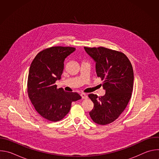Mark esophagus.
Here are the masks:
<instances>
[{"label":"esophagus","instance_id":"1","mask_svg":"<svg viewBox=\"0 0 159 159\" xmlns=\"http://www.w3.org/2000/svg\"><path fill=\"white\" fill-rule=\"evenodd\" d=\"M80 95H81V97L82 99H87L88 98V96L85 93H82Z\"/></svg>","mask_w":159,"mask_h":159}]
</instances>
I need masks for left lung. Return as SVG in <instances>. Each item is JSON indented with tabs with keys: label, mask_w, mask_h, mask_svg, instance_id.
I'll use <instances>...</instances> for the list:
<instances>
[{
	"label": "left lung",
	"mask_w": 159,
	"mask_h": 159,
	"mask_svg": "<svg viewBox=\"0 0 159 159\" xmlns=\"http://www.w3.org/2000/svg\"><path fill=\"white\" fill-rule=\"evenodd\" d=\"M84 49L95 60L97 75L103 80L101 85L106 90L103 96L88 95L94 103L89 115L94 123L107 125L121 115L129 101L134 80L133 66L121 52L102 47Z\"/></svg>",
	"instance_id": "8db88e82"
}]
</instances>
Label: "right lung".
Here are the masks:
<instances>
[{
	"label": "right lung",
	"instance_id": "add662e5",
	"mask_svg": "<svg viewBox=\"0 0 159 159\" xmlns=\"http://www.w3.org/2000/svg\"><path fill=\"white\" fill-rule=\"evenodd\" d=\"M75 50L74 47H52L38 53L30 68L27 93L34 109L43 118L55 122L69 112L72 102L80 99L77 93L57 88L65 58Z\"/></svg>",
	"mask_w": 159,
	"mask_h": 159
}]
</instances>
